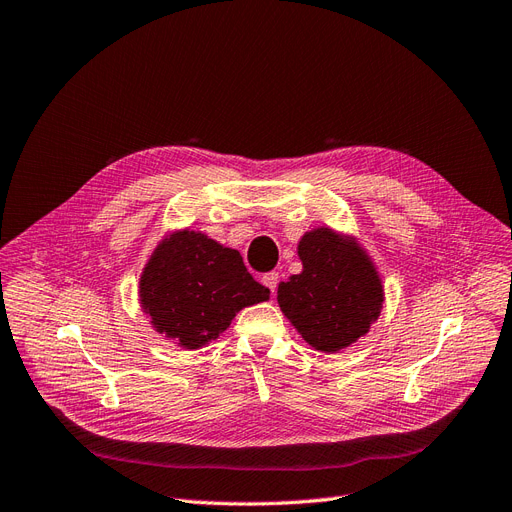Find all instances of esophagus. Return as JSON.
<instances>
[{
  "instance_id": "esophagus-1",
  "label": "esophagus",
  "mask_w": 512,
  "mask_h": 512,
  "mask_svg": "<svg viewBox=\"0 0 512 512\" xmlns=\"http://www.w3.org/2000/svg\"><path fill=\"white\" fill-rule=\"evenodd\" d=\"M278 272H268V274H265L263 278H261V282L265 284V286H268L270 288V291H272V295H274V291H276V286H278Z\"/></svg>"
}]
</instances>
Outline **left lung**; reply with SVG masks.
<instances>
[{"label": "left lung", "instance_id": "obj_1", "mask_svg": "<svg viewBox=\"0 0 512 512\" xmlns=\"http://www.w3.org/2000/svg\"><path fill=\"white\" fill-rule=\"evenodd\" d=\"M303 272L278 284V303L301 337L335 353L364 337L383 307V284L366 251L328 228L299 242Z\"/></svg>", "mask_w": 512, "mask_h": 512}]
</instances>
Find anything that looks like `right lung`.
<instances>
[{
	"mask_svg": "<svg viewBox=\"0 0 512 512\" xmlns=\"http://www.w3.org/2000/svg\"><path fill=\"white\" fill-rule=\"evenodd\" d=\"M270 299L238 251L198 232H177L154 249L140 278V301L157 332L198 349L224 332L236 311Z\"/></svg>",
	"mask_w": 512,
	"mask_h": 512,
	"instance_id": "right-lung-1",
	"label": "right lung"
}]
</instances>
